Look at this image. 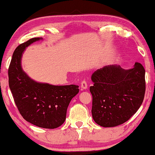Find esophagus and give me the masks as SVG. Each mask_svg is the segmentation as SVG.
Masks as SVG:
<instances>
[{"label": "esophagus", "instance_id": "34e87169", "mask_svg": "<svg viewBox=\"0 0 155 155\" xmlns=\"http://www.w3.org/2000/svg\"><path fill=\"white\" fill-rule=\"evenodd\" d=\"M80 86H81L82 89H86L87 88V82L86 80H82L81 82V84H80Z\"/></svg>", "mask_w": 155, "mask_h": 155}]
</instances>
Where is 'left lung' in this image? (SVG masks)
<instances>
[{
  "label": "left lung",
  "instance_id": "left-lung-1",
  "mask_svg": "<svg viewBox=\"0 0 155 155\" xmlns=\"http://www.w3.org/2000/svg\"><path fill=\"white\" fill-rule=\"evenodd\" d=\"M145 71L140 63L124 70L110 65L98 69L91 75V114L96 124L113 127L126 122L137 112L145 92Z\"/></svg>",
  "mask_w": 155,
  "mask_h": 155
}]
</instances>
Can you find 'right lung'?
<instances>
[{
  "mask_svg": "<svg viewBox=\"0 0 155 155\" xmlns=\"http://www.w3.org/2000/svg\"><path fill=\"white\" fill-rule=\"evenodd\" d=\"M40 39L42 38H33L15 49L8 68L9 87L24 120L37 127L55 129L65 122L67 108L71 99L79 92V86L36 82L22 71L21 59L24 50Z\"/></svg>",
  "mask_w": 155,
  "mask_h": 155,
  "instance_id": "add662e5",
  "label": "right lung"
}]
</instances>
